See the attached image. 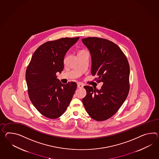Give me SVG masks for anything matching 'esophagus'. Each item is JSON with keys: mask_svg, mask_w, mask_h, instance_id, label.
Returning <instances> with one entry per match:
<instances>
[{"mask_svg": "<svg viewBox=\"0 0 159 159\" xmlns=\"http://www.w3.org/2000/svg\"><path fill=\"white\" fill-rule=\"evenodd\" d=\"M83 85L81 83H78V88H83Z\"/></svg>", "mask_w": 159, "mask_h": 159, "instance_id": "1", "label": "esophagus"}]
</instances>
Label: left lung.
I'll return each mask as SVG.
<instances>
[{
    "instance_id": "left-lung-1",
    "label": "left lung",
    "mask_w": 159,
    "mask_h": 159,
    "mask_svg": "<svg viewBox=\"0 0 159 159\" xmlns=\"http://www.w3.org/2000/svg\"><path fill=\"white\" fill-rule=\"evenodd\" d=\"M82 42L92 58L91 74L102 82L101 89L85 85L87 94L82 99L87 113L94 120H108L116 113L128 97L130 89V67L120 48L106 39L88 37Z\"/></svg>"
}]
</instances>
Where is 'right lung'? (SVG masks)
Returning a JSON list of instances; mask_svg holds the SVG:
<instances>
[{"label":"right lung","mask_w":159,"mask_h":159,"mask_svg":"<svg viewBox=\"0 0 159 159\" xmlns=\"http://www.w3.org/2000/svg\"><path fill=\"white\" fill-rule=\"evenodd\" d=\"M79 37L62 38L43 43L33 54L26 71L27 92L31 103L43 116L56 119L66 111L77 84H62L56 73L64 70L67 51Z\"/></svg>","instance_id":"add662e5"}]
</instances>
